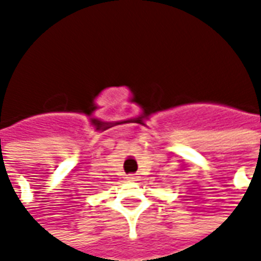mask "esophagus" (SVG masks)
<instances>
[{
    "mask_svg": "<svg viewBox=\"0 0 261 261\" xmlns=\"http://www.w3.org/2000/svg\"><path fill=\"white\" fill-rule=\"evenodd\" d=\"M127 180H137V176L136 175H128L127 176Z\"/></svg>",
    "mask_w": 261,
    "mask_h": 261,
    "instance_id": "esophagus-1",
    "label": "esophagus"
}]
</instances>
